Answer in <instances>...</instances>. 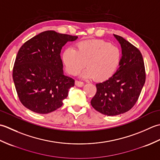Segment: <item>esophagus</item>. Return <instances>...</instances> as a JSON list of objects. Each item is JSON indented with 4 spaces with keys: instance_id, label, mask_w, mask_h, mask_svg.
Here are the masks:
<instances>
[{
    "instance_id": "1",
    "label": "esophagus",
    "mask_w": 160,
    "mask_h": 160,
    "mask_svg": "<svg viewBox=\"0 0 160 160\" xmlns=\"http://www.w3.org/2000/svg\"><path fill=\"white\" fill-rule=\"evenodd\" d=\"M75 84L77 87H82L84 86V82H81V81H78V80H76L75 81Z\"/></svg>"
}]
</instances>
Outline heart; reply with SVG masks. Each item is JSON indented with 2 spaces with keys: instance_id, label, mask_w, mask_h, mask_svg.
Segmentation results:
<instances>
[{
  "instance_id": "obj_1",
  "label": "heart",
  "mask_w": 160,
  "mask_h": 160,
  "mask_svg": "<svg viewBox=\"0 0 160 160\" xmlns=\"http://www.w3.org/2000/svg\"><path fill=\"white\" fill-rule=\"evenodd\" d=\"M62 61L66 71L71 76H76L86 66L81 77L104 81L116 72L121 52L117 46L102 40H84L78 43L76 49L73 47L64 49Z\"/></svg>"
}]
</instances>
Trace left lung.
Listing matches in <instances>:
<instances>
[{
  "instance_id": "1",
  "label": "left lung",
  "mask_w": 160,
  "mask_h": 160,
  "mask_svg": "<svg viewBox=\"0 0 160 160\" xmlns=\"http://www.w3.org/2000/svg\"><path fill=\"white\" fill-rule=\"evenodd\" d=\"M113 36L122 48L120 65L109 79L96 84L97 92L91 101L95 109L108 116L130 110L138 101L146 80L144 63L140 50L122 37Z\"/></svg>"
}]
</instances>
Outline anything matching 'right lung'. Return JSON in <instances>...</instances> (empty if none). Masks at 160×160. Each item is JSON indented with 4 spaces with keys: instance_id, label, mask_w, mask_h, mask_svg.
<instances>
[{
    "instance_id": "obj_1",
    "label": "right lung",
    "mask_w": 160,
    "mask_h": 160,
    "mask_svg": "<svg viewBox=\"0 0 160 160\" xmlns=\"http://www.w3.org/2000/svg\"><path fill=\"white\" fill-rule=\"evenodd\" d=\"M78 36L45 31L20 47L13 69V80L21 103L35 113L47 114L62 107L75 81L63 73L60 52Z\"/></svg>"
}]
</instances>
